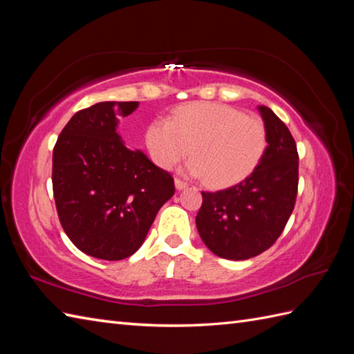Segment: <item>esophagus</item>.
Segmentation results:
<instances>
[{
  "label": "esophagus",
  "instance_id": "obj_1",
  "mask_svg": "<svg viewBox=\"0 0 354 354\" xmlns=\"http://www.w3.org/2000/svg\"><path fill=\"white\" fill-rule=\"evenodd\" d=\"M175 187H176V190H184V189H187V183L181 181V179H175Z\"/></svg>",
  "mask_w": 354,
  "mask_h": 354
}]
</instances>
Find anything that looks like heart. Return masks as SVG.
<instances>
[{"instance_id":"1","label":"heart","mask_w":354,"mask_h":354,"mask_svg":"<svg viewBox=\"0 0 354 354\" xmlns=\"http://www.w3.org/2000/svg\"><path fill=\"white\" fill-rule=\"evenodd\" d=\"M268 145V132L257 115L223 103L194 102L155 118L146 129V146L156 165L171 169L192 153L187 173L205 176L212 187H228L250 176Z\"/></svg>"}]
</instances>
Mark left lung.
Returning <instances> with one entry per match:
<instances>
[{"label": "left lung", "mask_w": 354, "mask_h": 354, "mask_svg": "<svg viewBox=\"0 0 354 354\" xmlns=\"http://www.w3.org/2000/svg\"><path fill=\"white\" fill-rule=\"evenodd\" d=\"M268 146L257 167L242 183L221 192H202L198 232L209 251L228 260H248L280 237L295 207L298 152L288 126L268 106H257Z\"/></svg>", "instance_id": "8db88e82"}]
</instances>
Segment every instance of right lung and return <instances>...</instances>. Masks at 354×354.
I'll return each instance as SVG.
<instances>
[{"label": "right lung", "instance_id": "add662e5", "mask_svg": "<svg viewBox=\"0 0 354 354\" xmlns=\"http://www.w3.org/2000/svg\"><path fill=\"white\" fill-rule=\"evenodd\" d=\"M138 102H100L76 112L53 150V194L65 234L102 260L131 257L175 194L169 171L127 149L120 120Z\"/></svg>", "mask_w": 354, "mask_h": 354}]
</instances>
